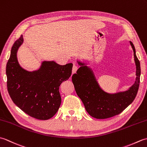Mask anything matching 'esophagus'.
Returning <instances> with one entry per match:
<instances>
[{
  "instance_id": "esophagus-1",
  "label": "esophagus",
  "mask_w": 147,
  "mask_h": 147,
  "mask_svg": "<svg viewBox=\"0 0 147 147\" xmlns=\"http://www.w3.org/2000/svg\"><path fill=\"white\" fill-rule=\"evenodd\" d=\"M78 66L76 65V64L74 63L73 64V74L76 73V71L78 69Z\"/></svg>"
}]
</instances>
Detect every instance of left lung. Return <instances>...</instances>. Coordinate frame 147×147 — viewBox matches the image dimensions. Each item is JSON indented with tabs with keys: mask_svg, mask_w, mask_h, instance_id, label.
<instances>
[{
	"mask_svg": "<svg viewBox=\"0 0 147 147\" xmlns=\"http://www.w3.org/2000/svg\"><path fill=\"white\" fill-rule=\"evenodd\" d=\"M130 44L134 52L136 78L135 83L125 92L114 94L104 92L100 87L92 69L85 63L78 61L81 67L76 71V74L72 76V82L86 111L93 117L107 119L119 114L135 98L139 88L141 69L135 47L131 42Z\"/></svg>",
	"mask_w": 147,
	"mask_h": 147,
	"instance_id": "8db88e82",
	"label": "left lung"
}]
</instances>
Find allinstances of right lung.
<instances>
[{
    "instance_id": "1",
    "label": "right lung",
    "mask_w": 147,
    "mask_h": 147,
    "mask_svg": "<svg viewBox=\"0 0 147 147\" xmlns=\"http://www.w3.org/2000/svg\"><path fill=\"white\" fill-rule=\"evenodd\" d=\"M23 35L12 47L6 65L7 86L12 100L31 117L47 120L56 114L61 105L59 86L71 75L73 64L59 65L43 61L39 69L28 71L22 68L17 58Z\"/></svg>"
}]
</instances>
